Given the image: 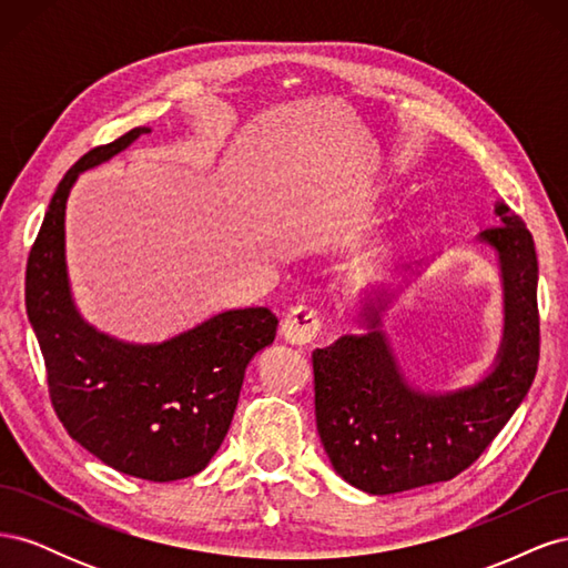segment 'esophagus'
Masks as SVG:
<instances>
[{
  "label": "esophagus",
  "mask_w": 568,
  "mask_h": 568,
  "mask_svg": "<svg viewBox=\"0 0 568 568\" xmlns=\"http://www.w3.org/2000/svg\"><path fill=\"white\" fill-rule=\"evenodd\" d=\"M282 334L294 346H307L322 334V313L313 305L291 307L282 320Z\"/></svg>",
  "instance_id": "obj_1"
}]
</instances>
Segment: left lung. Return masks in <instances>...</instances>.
Wrapping results in <instances>:
<instances>
[{"label":"left lung","mask_w":568,"mask_h":568,"mask_svg":"<svg viewBox=\"0 0 568 568\" xmlns=\"http://www.w3.org/2000/svg\"><path fill=\"white\" fill-rule=\"evenodd\" d=\"M503 225L478 234L497 253L505 291V332L495 367L450 393L415 390L395 363L379 313L365 303L367 334L341 336L313 353L317 434L332 467L351 486L390 495L462 474L517 412L540 357L538 257L524 220L495 205Z\"/></svg>","instance_id":"left-lung-1"}]
</instances>
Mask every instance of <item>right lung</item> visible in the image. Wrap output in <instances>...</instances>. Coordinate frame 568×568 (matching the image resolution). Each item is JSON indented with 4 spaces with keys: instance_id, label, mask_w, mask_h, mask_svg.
<instances>
[{
    "instance_id": "add662e5",
    "label": "right lung",
    "mask_w": 568,
    "mask_h": 568,
    "mask_svg": "<svg viewBox=\"0 0 568 568\" xmlns=\"http://www.w3.org/2000/svg\"><path fill=\"white\" fill-rule=\"evenodd\" d=\"M149 128L94 146L59 182L28 255L26 307L47 367L49 398L73 440L115 471L144 480L194 476L225 440L251 357L274 341L267 307L227 311L163 343H125L80 317L65 272V201L82 170Z\"/></svg>"
}]
</instances>
